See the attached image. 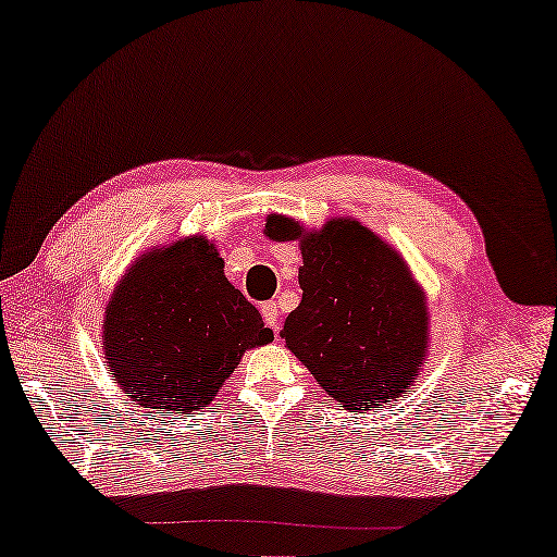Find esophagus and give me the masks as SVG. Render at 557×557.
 <instances>
[{
	"instance_id": "34e87169",
	"label": "esophagus",
	"mask_w": 557,
	"mask_h": 557,
	"mask_svg": "<svg viewBox=\"0 0 557 557\" xmlns=\"http://www.w3.org/2000/svg\"><path fill=\"white\" fill-rule=\"evenodd\" d=\"M261 315H263V321H267V325L271 327V331H278L281 313H278L276 300H267V304H261Z\"/></svg>"
}]
</instances>
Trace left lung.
<instances>
[{
  "label": "left lung",
  "mask_w": 557,
  "mask_h": 557,
  "mask_svg": "<svg viewBox=\"0 0 557 557\" xmlns=\"http://www.w3.org/2000/svg\"><path fill=\"white\" fill-rule=\"evenodd\" d=\"M269 236L298 239L288 216H269ZM304 298L281 338L335 403L364 409L407 395L426 348V308L405 261L368 226L327 222L300 236Z\"/></svg>",
  "instance_id": "left-lung-1"
}]
</instances>
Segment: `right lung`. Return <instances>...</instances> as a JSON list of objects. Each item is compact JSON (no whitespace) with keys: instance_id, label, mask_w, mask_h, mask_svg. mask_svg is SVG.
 <instances>
[{"instance_id":"obj_1","label":"right lung","mask_w":557,"mask_h":557,"mask_svg":"<svg viewBox=\"0 0 557 557\" xmlns=\"http://www.w3.org/2000/svg\"><path fill=\"white\" fill-rule=\"evenodd\" d=\"M111 375L154 414L187 417L212 403L244 350L273 341L261 313L224 276L207 239L143 257L108 304Z\"/></svg>"}]
</instances>
